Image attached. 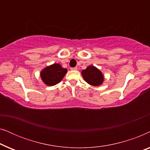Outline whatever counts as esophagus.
<instances>
[{
  "instance_id": "1",
  "label": "esophagus",
  "mask_w": 150,
  "mask_h": 150,
  "mask_svg": "<svg viewBox=\"0 0 150 150\" xmlns=\"http://www.w3.org/2000/svg\"><path fill=\"white\" fill-rule=\"evenodd\" d=\"M78 68H77V67H71L70 68V69L71 70H76Z\"/></svg>"
}]
</instances>
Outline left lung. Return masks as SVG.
Wrapping results in <instances>:
<instances>
[{
	"label": "left lung",
	"mask_w": 150,
	"mask_h": 150,
	"mask_svg": "<svg viewBox=\"0 0 150 150\" xmlns=\"http://www.w3.org/2000/svg\"><path fill=\"white\" fill-rule=\"evenodd\" d=\"M82 75L87 83L93 86L101 85L104 81L103 75L101 71L92 65H90L87 67V69L82 71Z\"/></svg>",
	"instance_id": "left-lung-1"
}]
</instances>
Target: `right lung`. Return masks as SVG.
<instances>
[{
	"instance_id": "1",
	"label": "right lung",
	"mask_w": 150,
	"mask_h": 150,
	"mask_svg": "<svg viewBox=\"0 0 150 150\" xmlns=\"http://www.w3.org/2000/svg\"><path fill=\"white\" fill-rule=\"evenodd\" d=\"M67 71V69L63 68L61 65L54 63L43 69L41 72V78L47 85H55L63 79Z\"/></svg>"
}]
</instances>
